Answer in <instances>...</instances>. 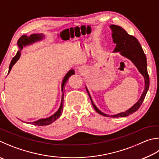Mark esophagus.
<instances>
[{"mask_svg":"<svg viewBox=\"0 0 159 159\" xmlns=\"http://www.w3.org/2000/svg\"><path fill=\"white\" fill-rule=\"evenodd\" d=\"M88 71V70L87 67H81L79 69V73L81 74H85V73H87Z\"/></svg>","mask_w":159,"mask_h":159,"instance_id":"34e87169","label":"esophagus"}]
</instances>
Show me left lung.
Returning a JSON list of instances; mask_svg holds the SVG:
<instances>
[{"instance_id": "1", "label": "left lung", "mask_w": 159, "mask_h": 159, "mask_svg": "<svg viewBox=\"0 0 159 159\" xmlns=\"http://www.w3.org/2000/svg\"><path fill=\"white\" fill-rule=\"evenodd\" d=\"M110 28H111L112 32V38L113 39V42L116 44L113 53H119L120 56H122L125 58L129 60L135 66L138 71L144 77L145 88H144V90L142 94H141L140 99H138V102L135 104L133 105L131 108L125 111L114 115H108L101 111L94 103L93 100L92 99L91 95L89 94L88 89L86 85L85 88L89 94V98H90L92 104L94 108L95 111L98 113L103 115L105 117H123L134 113L140 108V106L142 104L143 100L146 96L147 92L148 91L149 86V78L148 72V68H147V58L142 47H141L139 42L138 41V39L135 37L130 35V34L126 33L124 28L118 26V25H110Z\"/></svg>"}]
</instances>
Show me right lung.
I'll use <instances>...</instances> for the list:
<instances>
[{
	"mask_svg": "<svg viewBox=\"0 0 159 159\" xmlns=\"http://www.w3.org/2000/svg\"><path fill=\"white\" fill-rule=\"evenodd\" d=\"M45 38V36L44 34L42 33H39V34H30V36H27L26 34H24V35H22L21 37H20L19 39L17 42V45H18L19 47V51H17V53L16 54V56H14L9 66V71H8V74L10 73L11 68H12L13 65L15 64V63L18 61L19 59L21 57V50L23 49V48L25 47L26 46H29L34 44L35 42H38L42 41ZM75 74V71L71 69L70 71H69L67 74H66L65 76H64L62 79V81L61 83V92H62V98H61V103H60V106L58 108V110L55 112L53 115H52L51 116L48 117H46V118H42V119H39L37 121H34V122H25V123L28 124H30V125H37V126H45V125H48L50 124L53 123L55 122L56 120L58 119L60 117V115L62 114V109H63V100H64V93H65V85L67 83V80L72 75H74ZM22 121V120H21ZM24 122V121H23Z\"/></svg>",
	"mask_w": 159,
	"mask_h": 159,
	"instance_id": "obj_1",
	"label": "right lung"
}]
</instances>
